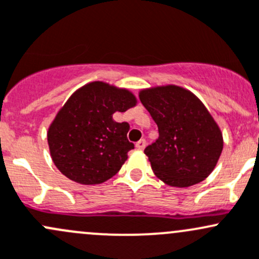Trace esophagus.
Listing matches in <instances>:
<instances>
[{
	"label": "esophagus",
	"mask_w": 259,
	"mask_h": 259,
	"mask_svg": "<svg viewBox=\"0 0 259 259\" xmlns=\"http://www.w3.org/2000/svg\"><path fill=\"white\" fill-rule=\"evenodd\" d=\"M146 146V141L144 140V139H141V140H139L137 144H135V148L138 149V150H144Z\"/></svg>",
	"instance_id": "obj_1"
}]
</instances>
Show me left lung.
Returning a JSON list of instances; mask_svg holds the SVG:
<instances>
[{"mask_svg": "<svg viewBox=\"0 0 259 259\" xmlns=\"http://www.w3.org/2000/svg\"><path fill=\"white\" fill-rule=\"evenodd\" d=\"M139 98L159 127V139L144 151L156 178L172 187L208 178L221 156L223 137L205 104L175 84L141 89Z\"/></svg>", "mask_w": 259, "mask_h": 259, "instance_id": "left-lung-1", "label": "left lung"}]
</instances>
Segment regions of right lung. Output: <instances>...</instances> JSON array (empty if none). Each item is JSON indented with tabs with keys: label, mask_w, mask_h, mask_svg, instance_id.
I'll return each instance as SVG.
<instances>
[{
	"label": "right lung",
	"mask_w": 259,
	"mask_h": 259,
	"mask_svg": "<svg viewBox=\"0 0 259 259\" xmlns=\"http://www.w3.org/2000/svg\"><path fill=\"white\" fill-rule=\"evenodd\" d=\"M138 104L126 88L91 81L74 92L59 109L47 132L51 157L59 171L81 185H99L113 178L134 144L127 122L113 114Z\"/></svg>",
	"instance_id": "1"
}]
</instances>
